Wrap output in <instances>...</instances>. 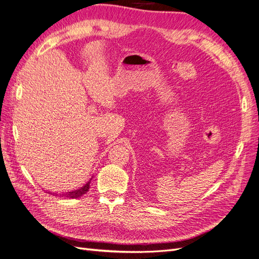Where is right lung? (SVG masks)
I'll use <instances>...</instances> for the list:
<instances>
[{
    "mask_svg": "<svg viewBox=\"0 0 259 259\" xmlns=\"http://www.w3.org/2000/svg\"><path fill=\"white\" fill-rule=\"evenodd\" d=\"M89 184H90V181H89L88 183H86L85 185H83L81 189H78V190L73 191V192H68V193L63 194V195H65L66 197H69V198H77V197H79V196L83 195L85 193H87V191L89 190Z\"/></svg>",
    "mask_w": 259,
    "mask_h": 259,
    "instance_id": "add662e5",
    "label": "right lung"
}]
</instances>
